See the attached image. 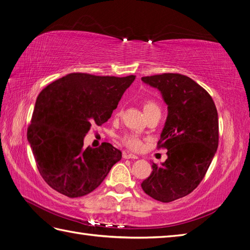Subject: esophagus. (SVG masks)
<instances>
[{
  "label": "esophagus",
  "mask_w": 250,
  "mask_h": 250,
  "mask_svg": "<svg viewBox=\"0 0 250 250\" xmlns=\"http://www.w3.org/2000/svg\"><path fill=\"white\" fill-rule=\"evenodd\" d=\"M123 158H124V159H134V160H137L138 156L135 155V154H132V153L124 152V153H123Z\"/></svg>",
  "instance_id": "obj_1"
}]
</instances>
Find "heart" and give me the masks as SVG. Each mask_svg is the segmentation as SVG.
<instances>
[{
  "label": "heart",
  "mask_w": 250,
  "mask_h": 250,
  "mask_svg": "<svg viewBox=\"0 0 250 250\" xmlns=\"http://www.w3.org/2000/svg\"><path fill=\"white\" fill-rule=\"evenodd\" d=\"M143 107H144V111H145V113H146V115L153 112V111H160L158 103H156L154 100H152V99H145L143 102ZM117 113H120V108L117 109ZM123 143L127 148L131 150H135V151L143 147L142 139L134 134L125 135L123 138Z\"/></svg>",
  "instance_id": "1"
}]
</instances>
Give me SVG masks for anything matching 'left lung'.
Segmentation results:
<instances>
[{
	"label": "left lung",
	"instance_id": "8db88e82",
	"mask_svg": "<svg viewBox=\"0 0 250 250\" xmlns=\"http://www.w3.org/2000/svg\"><path fill=\"white\" fill-rule=\"evenodd\" d=\"M158 88L168 116L158 148L167 150L162 165L142 183L145 193L170 202L191 193L205 178L218 147V115L208 92L187 75L162 73L142 78Z\"/></svg>",
	"mask_w": 250,
	"mask_h": 250
}]
</instances>
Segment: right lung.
Wrapping results in <instances>:
<instances>
[{
	"label": "right lung",
	"instance_id": "right-lung-1",
	"mask_svg": "<svg viewBox=\"0 0 250 250\" xmlns=\"http://www.w3.org/2000/svg\"><path fill=\"white\" fill-rule=\"evenodd\" d=\"M135 75L101 77L74 72L54 81L37 97L27 141L40 175L49 187L70 198L96 189L121 151L109 143L84 149L91 125H101Z\"/></svg>",
	"mask_w": 250,
	"mask_h": 250
}]
</instances>
